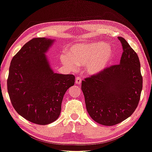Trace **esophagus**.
Segmentation results:
<instances>
[{"mask_svg":"<svg viewBox=\"0 0 152 152\" xmlns=\"http://www.w3.org/2000/svg\"><path fill=\"white\" fill-rule=\"evenodd\" d=\"M76 84H77V85H80V84L82 83V79L80 78V77H76V81H75Z\"/></svg>","mask_w":152,"mask_h":152,"instance_id":"1","label":"esophagus"}]
</instances>
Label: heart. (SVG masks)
I'll list each match as a JSON object with an SVG mask.
<instances>
[{"label": "heart", "instance_id": "b5f03b06", "mask_svg": "<svg viewBox=\"0 0 152 152\" xmlns=\"http://www.w3.org/2000/svg\"><path fill=\"white\" fill-rule=\"evenodd\" d=\"M67 54L60 56L65 66L75 69L78 66L87 65V71L91 75H96L109 65L113 58V51L103 42L76 44L68 47Z\"/></svg>", "mask_w": 152, "mask_h": 152}]
</instances>
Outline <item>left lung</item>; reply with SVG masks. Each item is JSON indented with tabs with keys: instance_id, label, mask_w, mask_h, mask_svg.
<instances>
[{
	"instance_id": "8db88e82",
	"label": "left lung",
	"mask_w": 152,
	"mask_h": 152,
	"mask_svg": "<svg viewBox=\"0 0 152 152\" xmlns=\"http://www.w3.org/2000/svg\"><path fill=\"white\" fill-rule=\"evenodd\" d=\"M120 64L111 65L82 81L81 89L90 117L101 125L114 126L128 118L139 104L142 88L137 54L123 37Z\"/></svg>"
}]
</instances>
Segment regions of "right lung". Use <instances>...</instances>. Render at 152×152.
<instances>
[{
	"label": "right lung",
	"instance_id": "add662e5",
	"mask_svg": "<svg viewBox=\"0 0 152 152\" xmlns=\"http://www.w3.org/2000/svg\"><path fill=\"white\" fill-rule=\"evenodd\" d=\"M54 40L33 38L24 45L11 61L7 91L16 112L33 124L56 121L63 96L74 85L72 74L54 73L46 56Z\"/></svg>",
	"mask_w": 152,
	"mask_h": 152
}]
</instances>
